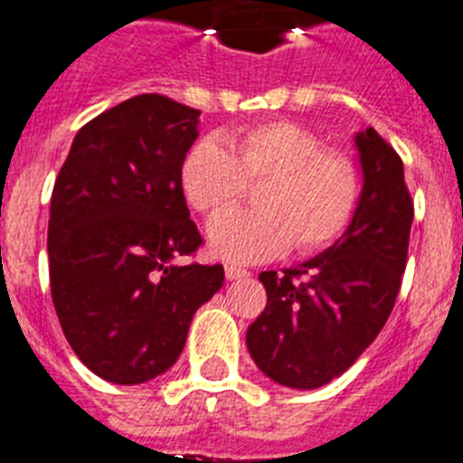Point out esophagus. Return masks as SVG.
Listing matches in <instances>:
<instances>
[{
    "mask_svg": "<svg viewBox=\"0 0 463 463\" xmlns=\"http://www.w3.org/2000/svg\"><path fill=\"white\" fill-rule=\"evenodd\" d=\"M225 277L230 279V281H233V279L247 277V269H245V268H241V265H232V263H227V265H225Z\"/></svg>",
    "mask_w": 463,
    "mask_h": 463,
    "instance_id": "obj_1",
    "label": "esophagus"
}]
</instances>
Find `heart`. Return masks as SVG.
I'll list each match as a JSON object with an SVG mask.
<instances>
[{
  "instance_id": "heart-1",
  "label": "heart",
  "mask_w": 463,
  "mask_h": 463,
  "mask_svg": "<svg viewBox=\"0 0 463 463\" xmlns=\"http://www.w3.org/2000/svg\"><path fill=\"white\" fill-rule=\"evenodd\" d=\"M222 146L198 141L180 164L186 203L216 216L259 184V209L227 212L209 227L213 254L251 263L283 254H317L345 233L360 200V173L342 150L295 121H265L227 135Z\"/></svg>"
}]
</instances>
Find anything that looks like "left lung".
I'll return each mask as SVG.
<instances>
[{"label": "left lung", "instance_id": "1", "mask_svg": "<svg viewBox=\"0 0 463 463\" xmlns=\"http://www.w3.org/2000/svg\"><path fill=\"white\" fill-rule=\"evenodd\" d=\"M363 194L345 236L315 259L260 272L263 313L247 328L256 367L274 383L317 389L376 340L401 290L414 203L402 159L373 128L355 135Z\"/></svg>", "mask_w": 463, "mask_h": 463}]
</instances>
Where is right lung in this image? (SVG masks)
<instances>
[{"label": "right lung", "mask_w": 463, "mask_h": 463, "mask_svg": "<svg viewBox=\"0 0 463 463\" xmlns=\"http://www.w3.org/2000/svg\"><path fill=\"white\" fill-rule=\"evenodd\" d=\"M200 109L139 94L78 130L49 209V283L67 342L117 385L175 364L221 263H175L203 245L180 186Z\"/></svg>", "instance_id": "add662e5"}]
</instances>
